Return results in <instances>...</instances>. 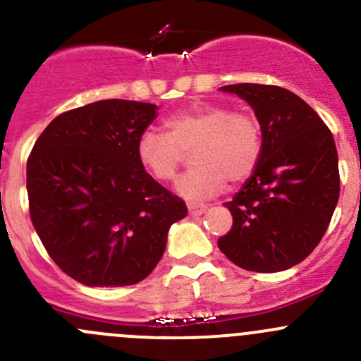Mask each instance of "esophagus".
Listing matches in <instances>:
<instances>
[{
    "instance_id": "obj_1",
    "label": "esophagus",
    "mask_w": 361,
    "mask_h": 361,
    "mask_svg": "<svg viewBox=\"0 0 361 361\" xmlns=\"http://www.w3.org/2000/svg\"><path fill=\"white\" fill-rule=\"evenodd\" d=\"M206 209H207L206 204H202V202H188V213H190L192 216H199V214H202Z\"/></svg>"
}]
</instances>
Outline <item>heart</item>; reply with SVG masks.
Returning <instances> with one entry per match:
<instances>
[{
  "label": "heart",
  "instance_id": "heart-1",
  "mask_svg": "<svg viewBox=\"0 0 361 361\" xmlns=\"http://www.w3.org/2000/svg\"><path fill=\"white\" fill-rule=\"evenodd\" d=\"M192 152L195 166L178 180L188 199L224 190L227 180H248L262 157V126L253 113L225 104H195L164 120V133L145 130L136 145L141 166L159 181L176 178Z\"/></svg>",
  "mask_w": 361,
  "mask_h": 361
}]
</instances>
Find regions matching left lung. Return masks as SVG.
Listing matches in <instances>:
<instances>
[{"label": "left lung", "instance_id": "1", "mask_svg": "<svg viewBox=\"0 0 361 361\" xmlns=\"http://www.w3.org/2000/svg\"><path fill=\"white\" fill-rule=\"evenodd\" d=\"M221 90L255 110L262 157L225 202L234 221L218 248L246 271H285L319 245L332 220L341 192L336 141L318 113L283 87L234 83Z\"/></svg>", "mask_w": 361, "mask_h": 361}]
</instances>
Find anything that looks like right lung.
<instances>
[{
  "label": "right lung",
  "mask_w": 361,
  "mask_h": 361,
  "mask_svg": "<svg viewBox=\"0 0 361 361\" xmlns=\"http://www.w3.org/2000/svg\"><path fill=\"white\" fill-rule=\"evenodd\" d=\"M157 106L104 99L61 113L27 157L29 214L57 267L87 286L143 281L183 199L141 166L136 145Z\"/></svg>",
  "instance_id": "right-lung-1"
}]
</instances>
